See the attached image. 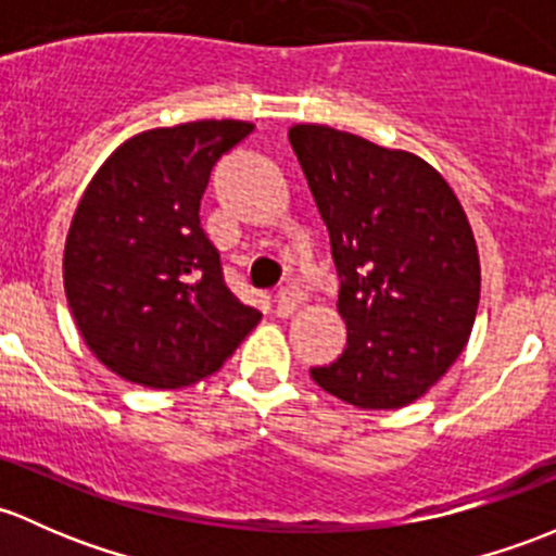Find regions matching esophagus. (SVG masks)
<instances>
[{
	"label": "esophagus",
	"instance_id": "1",
	"mask_svg": "<svg viewBox=\"0 0 556 556\" xmlns=\"http://www.w3.org/2000/svg\"><path fill=\"white\" fill-rule=\"evenodd\" d=\"M296 305H300V294L294 289H280L276 294V313L280 318L291 316L296 311Z\"/></svg>",
	"mask_w": 556,
	"mask_h": 556
}]
</instances>
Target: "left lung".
Here are the masks:
<instances>
[{
    "label": "left lung",
    "mask_w": 556,
    "mask_h": 556,
    "mask_svg": "<svg viewBox=\"0 0 556 556\" xmlns=\"http://www.w3.org/2000/svg\"><path fill=\"white\" fill-rule=\"evenodd\" d=\"M300 160L340 276L348 345L311 377L358 409H399L455 364L479 305L466 211L417 154L326 125H294Z\"/></svg>",
    "instance_id": "1"
}]
</instances>
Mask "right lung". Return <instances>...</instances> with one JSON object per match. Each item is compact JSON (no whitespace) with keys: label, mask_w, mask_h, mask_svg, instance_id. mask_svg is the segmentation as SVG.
I'll use <instances>...</instances> for the list:
<instances>
[{"label":"right lung","mask_w":556,"mask_h":556,"mask_svg":"<svg viewBox=\"0 0 556 556\" xmlns=\"http://www.w3.org/2000/svg\"><path fill=\"white\" fill-rule=\"evenodd\" d=\"M251 130L240 119L147 130L112 152L79 200L66 300L90 351L123 380L192 386L262 318L227 289L198 216L214 165Z\"/></svg>","instance_id":"add662e5"}]
</instances>
